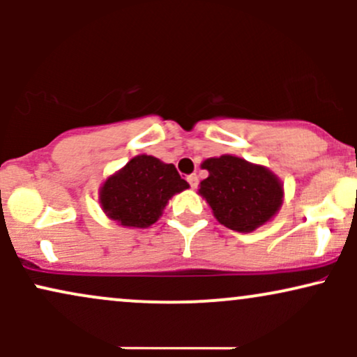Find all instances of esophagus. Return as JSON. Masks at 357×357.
Segmentation results:
<instances>
[{
    "instance_id": "1",
    "label": "esophagus",
    "mask_w": 357,
    "mask_h": 357,
    "mask_svg": "<svg viewBox=\"0 0 357 357\" xmlns=\"http://www.w3.org/2000/svg\"><path fill=\"white\" fill-rule=\"evenodd\" d=\"M188 183H190V186L192 188V190H195V188L198 186V176L190 174V176H188Z\"/></svg>"
}]
</instances>
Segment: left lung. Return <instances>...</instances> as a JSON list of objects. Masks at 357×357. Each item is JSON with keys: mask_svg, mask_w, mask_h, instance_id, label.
Instances as JSON below:
<instances>
[{"mask_svg": "<svg viewBox=\"0 0 357 357\" xmlns=\"http://www.w3.org/2000/svg\"><path fill=\"white\" fill-rule=\"evenodd\" d=\"M208 178L198 192L210 204L215 218L230 230L250 233L277 215L284 186L272 171L236 155L223 154L203 161Z\"/></svg>", "mask_w": 357, "mask_h": 357, "instance_id": "left-lung-1", "label": "left lung"}]
</instances>
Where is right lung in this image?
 <instances>
[{"label": "right lung", "instance_id": "right-lung-1", "mask_svg": "<svg viewBox=\"0 0 357 357\" xmlns=\"http://www.w3.org/2000/svg\"><path fill=\"white\" fill-rule=\"evenodd\" d=\"M174 165L141 154L109 176L102 184L99 203L110 220L127 228H147L159 220L167 202L188 190Z\"/></svg>", "mask_w": 357, "mask_h": 357}]
</instances>
